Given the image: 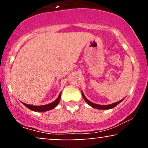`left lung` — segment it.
Listing matches in <instances>:
<instances>
[{
	"instance_id": "8db88e82",
	"label": "left lung",
	"mask_w": 148,
	"mask_h": 148,
	"mask_svg": "<svg viewBox=\"0 0 148 148\" xmlns=\"http://www.w3.org/2000/svg\"><path fill=\"white\" fill-rule=\"evenodd\" d=\"M81 93H82L83 98H84V100L86 101V103H87L88 105H90V106L92 107V108H97V109H99V110L111 109V108H114L115 106H116L118 104V103H120V102H122V101H123V99L120 100V101H117V102L111 103V104H108V105H100V104H97V103H95L91 102L90 101H89V100H88V99H87V98H86V97H85L84 92H81Z\"/></svg>"
}]
</instances>
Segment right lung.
Returning a JSON list of instances; mask_svg holds the SVG:
<instances>
[{
    "instance_id": "obj_1",
    "label": "right lung",
    "mask_w": 148,
    "mask_h": 148,
    "mask_svg": "<svg viewBox=\"0 0 148 148\" xmlns=\"http://www.w3.org/2000/svg\"><path fill=\"white\" fill-rule=\"evenodd\" d=\"M61 93H62V92H61L60 94H59L58 97V98L55 100V101H53L52 103H48V104L42 105V106H34V105L27 104V103H25L23 102H22V103H23V104L25 105L27 108L31 110V111H36V112L48 111H49V110L53 109L54 108H56V107L58 106V104L59 102H60V97H61Z\"/></svg>"
}]
</instances>
